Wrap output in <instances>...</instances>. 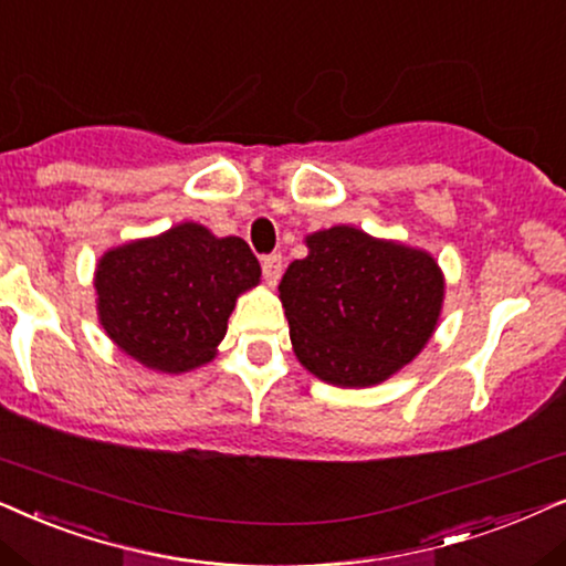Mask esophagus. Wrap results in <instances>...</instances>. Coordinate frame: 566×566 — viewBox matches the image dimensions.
I'll return each instance as SVG.
<instances>
[{
    "label": "esophagus",
    "mask_w": 566,
    "mask_h": 566,
    "mask_svg": "<svg viewBox=\"0 0 566 566\" xmlns=\"http://www.w3.org/2000/svg\"><path fill=\"white\" fill-rule=\"evenodd\" d=\"M261 269H263V279H266L269 284H276L279 276H282V255H279V253L263 255Z\"/></svg>",
    "instance_id": "esophagus-1"
}]
</instances>
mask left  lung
I'll list each match as a JSON object with an SVG mask.
<instances>
[{"label":"left lung","instance_id":"obj_1","mask_svg":"<svg viewBox=\"0 0 566 566\" xmlns=\"http://www.w3.org/2000/svg\"><path fill=\"white\" fill-rule=\"evenodd\" d=\"M279 284L297 359L342 388L388 380L424 349L446 297L427 251L378 240L349 224L305 238Z\"/></svg>","mask_w":566,"mask_h":566}]
</instances>
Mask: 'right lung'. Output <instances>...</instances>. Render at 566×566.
<instances>
[{
	"instance_id": "add662e5",
	"label": "right lung",
	"mask_w": 566,
	"mask_h": 566,
	"mask_svg": "<svg viewBox=\"0 0 566 566\" xmlns=\"http://www.w3.org/2000/svg\"><path fill=\"white\" fill-rule=\"evenodd\" d=\"M259 279V259L243 238L180 222L103 253L97 318L111 342L149 370L188 373L214 359L235 300Z\"/></svg>"
}]
</instances>
